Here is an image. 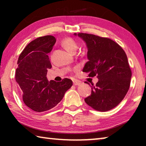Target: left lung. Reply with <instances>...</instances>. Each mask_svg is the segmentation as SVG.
<instances>
[{"mask_svg": "<svg viewBox=\"0 0 146 146\" xmlns=\"http://www.w3.org/2000/svg\"><path fill=\"white\" fill-rule=\"evenodd\" d=\"M55 42L52 35L36 38L26 46L17 62L16 82L23 91L24 104L35 111H45L55 107L73 85L69 78L58 82L56 78L48 80L47 78L48 70L52 67L47 54Z\"/></svg>", "mask_w": 146, "mask_h": 146, "instance_id": "8db88e82", "label": "left lung"}]
</instances>
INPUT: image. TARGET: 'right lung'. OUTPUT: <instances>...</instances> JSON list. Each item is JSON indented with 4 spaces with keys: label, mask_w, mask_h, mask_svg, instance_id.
<instances>
[{
    "label": "right lung",
    "mask_w": 146,
    "mask_h": 146,
    "mask_svg": "<svg viewBox=\"0 0 146 146\" xmlns=\"http://www.w3.org/2000/svg\"><path fill=\"white\" fill-rule=\"evenodd\" d=\"M78 36L88 47V61L82 71L98 78L97 83L91 84V95L84 100L94 110L107 111L123 100L129 88L131 70L127 55L110 38L84 33Z\"/></svg>",
    "instance_id": "obj_1"
}]
</instances>
